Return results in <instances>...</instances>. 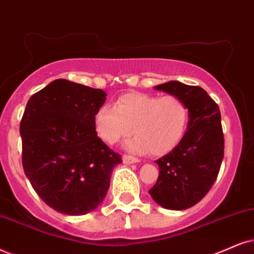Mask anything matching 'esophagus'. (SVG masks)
<instances>
[{"instance_id": "esophagus-1", "label": "esophagus", "mask_w": 254, "mask_h": 254, "mask_svg": "<svg viewBox=\"0 0 254 254\" xmlns=\"http://www.w3.org/2000/svg\"><path fill=\"white\" fill-rule=\"evenodd\" d=\"M122 160H124V164H126V165L136 164V162H139V159L134 158V156H132V155H127V154H125L124 156H122Z\"/></svg>"}]
</instances>
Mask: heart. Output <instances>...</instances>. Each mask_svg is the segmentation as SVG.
I'll list each match as a JSON object with an SVG mask.
<instances>
[{
    "label": "heart",
    "instance_id": "b5f03b06",
    "mask_svg": "<svg viewBox=\"0 0 254 254\" xmlns=\"http://www.w3.org/2000/svg\"><path fill=\"white\" fill-rule=\"evenodd\" d=\"M190 122V109L175 95L156 96L129 93L115 100L114 105L102 106L94 115V128L108 145L135 134L128 140L129 151L151 152L153 155L170 153L184 139Z\"/></svg>",
    "mask_w": 254,
    "mask_h": 254
}]
</instances>
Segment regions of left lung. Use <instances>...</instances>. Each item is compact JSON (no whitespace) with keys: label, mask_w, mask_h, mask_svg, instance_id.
I'll list each match as a JSON object with an SVG mask.
<instances>
[{"label":"left lung","mask_w":254,"mask_h":254,"mask_svg":"<svg viewBox=\"0 0 254 254\" xmlns=\"http://www.w3.org/2000/svg\"><path fill=\"white\" fill-rule=\"evenodd\" d=\"M155 89L179 96L190 109L184 139L158 159L159 178L148 190L167 209H186L198 203L217 179L224 158V134L218 105L201 87L170 81Z\"/></svg>","instance_id":"left-lung-1"}]
</instances>
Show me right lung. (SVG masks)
<instances>
[{
	"mask_svg": "<svg viewBox=\"0 0 254 254\" xmlns=\"http://www.w3.org/2000/svg\"><path fill=\"white\" fill-rule=\"evenodd\" d=\"M101 89L59 79L28 100L20 125L22 165L40 198L68 215L92 212L103 201L121 156L98 136L94 115Z\"/></svg>",
	"mask_w": 254,
	"mask_h": 254,
	"instance_id": "add662e5",
	"label": "right lung"
}]
</instances>
